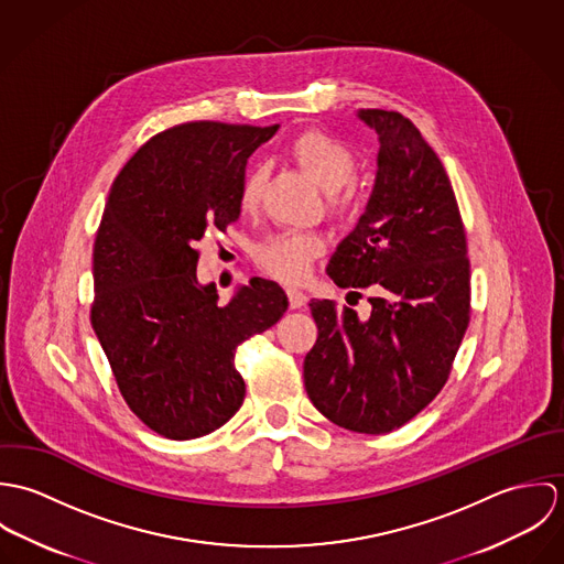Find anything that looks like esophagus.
<instances>
[{"instance_id": "obj_1", "label": "esophagus", "mask_w": 564, "mask_h": 564, "mask_svg": "<svg viewBox=\"0 0 564 564\" xmlns=\"http://www.w3.org/2000/svg\"><path fill=\"white\" fill-rule=\"evenodd\" d=\"M286 295H289V304H291V308H293V311H300V308H304V306H306V295H304L302 291H297V289H289V291H286Z\"/></svg>"}]
</instances>
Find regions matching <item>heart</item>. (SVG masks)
Instances as JSON below:
<instances>
[{"label":"heart","mask_w":564,"mask_h":564,"mask_svg":"<svg viewBox=\"0 0 564 564\" xmlns=\"http://www.w3.org/2000/svg\"><path fill=\"white\" fill-rule=\"evenodd\" d=\"M291 159L322 188L329 193L327 206L334 217H349L358 208V197L351 186L356 175V156L340 139L306 130L289 145ZM267 182L264 164H256L242 180L239 204L251 213L258 208ZM323 251V239L313 232H280L256 247L258 267L282 282L297 284L311 273L313 260Z\"/></svg>","instance_id":"1"}]
</instances>
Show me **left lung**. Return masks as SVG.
<instances>
[{
    "label": "left lung",
    "mask_w": 564,
    "mask_h": 564,
    "mask_svg": "<svg viewBox=\"0 0 564 564\" xmlns=\"http://www.w3.org/2000/svg\"><path fill=\"white\" fill-rule=\"evenodd\" d=\"M358 119L378 132V173L327 275L351 293L371 286L376 297L367 319L332 300L311 302L319 334L304 384L332 423L387 434L445 387L469 325L471 271L456 195L434 150L400 112L369 108Z\"/></svg>",
    "instance_id": "8db88e82"
}]
</instances>
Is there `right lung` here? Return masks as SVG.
I'll list each match as a JSON object with an SVG mask.
<instances>
[{
	"label": "right lung",
	"mask_w": 564,
	"mask_h": 564,
	"mask_svg": "<svg viewBox=\"0 0 564 564\" xmlns=\"http://www.w3.org/2000/svg\"><path fill=\"white\" fill-rule=\"evenodd\" d=\"M278 132L191 121L152 137L112 182L93 247L90 323L130 410L164 438L215 432L241 408L242 340L286 313L280 284L251 278L219 306L197 282V242L241 215L247 159Z\"/></svg>",
	"instance_id": "1"
}]
</instances>
